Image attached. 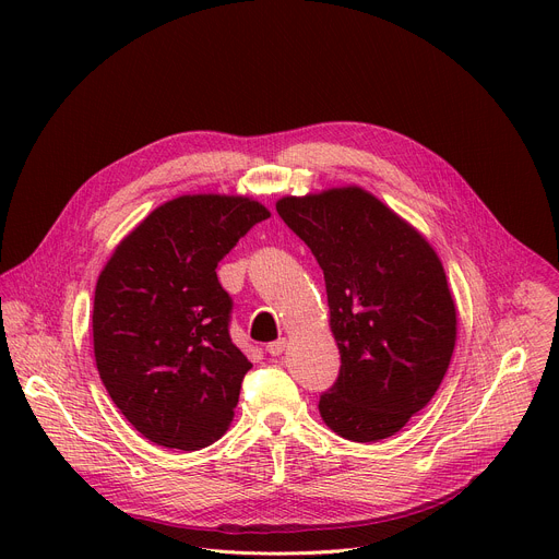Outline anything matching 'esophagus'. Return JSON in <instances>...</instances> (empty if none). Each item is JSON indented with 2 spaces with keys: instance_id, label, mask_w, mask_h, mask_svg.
Returning a JSON list of instances; mask_svg holds the SVG:
<instances>
[{
  "instance_id": "obj_1",
  "label": "esophagus",
  "mask_w": 559,
  "mask_h": 559,
  "mask_svg": "<svg viewBox=\"0 0 559 559\" xmlns=\"http://www.w3.org/2000/svg\"><path fill=\"white\" fill-rule=\"evenodd\" d=\"M285 347H287V341H285V338H278V341H274V343L267 345V354H270V356H281V354L285 352Z\"/></svg>"
}]
</instances>
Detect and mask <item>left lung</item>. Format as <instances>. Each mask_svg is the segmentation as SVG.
I'll return each mask as SVG.
<instances>
[{"label":"left lung","mask_w":559,"mask_h":559,"mask_svg":"<svg viewBox=\"0 0 559 559\" xmlns=\"http://www.w3.org/2000/svg\"><path fill=\"white\" fill-rule=\"evenodd\" d=\"M276 212L325 274L341 373L321 395V418L354 442L397 433L427 407L453 356L457 313L442 261L358 186L283 197Z\"/></svg>","instance_id":"1"}]
</instances>
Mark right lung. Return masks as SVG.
<instances>
[{
    "instance_id": "add662e5",
    "label": "right lung",
    "mask_w": 559,
    "mask_h": 559,
    "mask_svg": "<svg viewBox=\"0 0 559 559\" xmlns=\"http://www.w3.org/2000/svg\"><path fill=\"white\" fill-rule=\"evenodd\" d=\"M267 216L250 197H177L152 210L99 274V378L128 423L158 447L203 449L234 418L252 362L229 338L231 298L216 265Z\"/></svg>"
}]
</instances>
